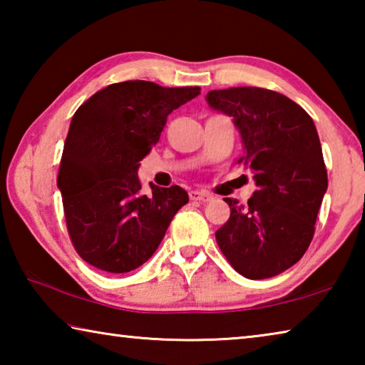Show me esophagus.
Returning a JSON list of instances; mask_svg holds the SVG:
<instances>
[{
    "label": "esophagus",
    "instance_id": "obj_1",
    "mask_svg": "<svg viewBox=\"0 0 365 365\" xmlns=\"http://www.w3.org/2000/svg\"><path fill=\"white\" fill-rule=\"evenodd\" d=\"M190 200L191 201H200V202H207V201L212 200V195L207 193V191L191 190L190 191Z\"/></svg>",
    "mask_w": 365,
    "mask_h": 365
}]
</instances>
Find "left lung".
<instances>
[{
  "label": "left lung",
  "mask_w": 365,
  "mask_h": 365,
  "mask_svg": "<svg viewBox=\"0 0 365 365\" xmlns=\"http://www.w3.org/2000/svg\"><path fill=\"white\" fill-rule=\"evenodd\" d=\"M206 101L233 117L245 150L238 164L256 182L248 206L225 197L230 219L215 240L238 274L270 279L299 261L316 230L329 187L316 125L299 104L257 86L212 90Z\"/></svg>",
  "instance_id": "1"
}]
</instances>
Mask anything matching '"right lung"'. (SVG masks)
<instances>
[{"label":"right lung","instance_id":"obj_1","mask_svg":"<svg viewBox=\"0 0 365 365\" xmlns=\"http://www.w3.org/2000/svg\"><path fill=\"white\" fill-rule=\"evenodd\" d=\"M200 93V86L165 88L127 80L96 91L76 110L58 188L67 232L85 262L125 274L158 250L188 195L178 185L153 183V195L141 193L140 160L159 141L172 110Z\"/></svg>","mask_w":365,"mask_h":365}]
</instances>
